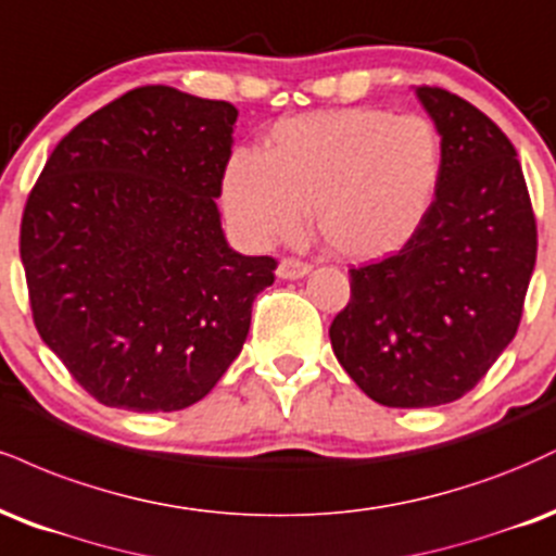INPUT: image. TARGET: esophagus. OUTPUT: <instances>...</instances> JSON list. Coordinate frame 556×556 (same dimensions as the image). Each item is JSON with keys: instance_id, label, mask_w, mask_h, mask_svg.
Here are the masks:
<instances>
[{"instance_id": "34e87169", "label": "esophagus", "mask_w": 556, "mask_h": 556, "mask_svg": "<svg viewBox=\"0 0 556 556\" xmlns=\"http://www.w3.org/2000/svg\"><path fill=\"white\" fill-rule=\"evenodd\" d=\"M309 263H304V260L299 257H283L278 263V278H286V280H293V278H304L306 273H309Z\"/></svg>"}]
</instances>
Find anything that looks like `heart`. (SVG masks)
Instances as JSON below:
<instances>
[{
	"mask_svg": "<svg viewBox=\"0 0 556 556\" xmlns=\"http://www.w3.org/2000/svg\"><path fill=\"white\" fill-rule=\"evenodd\" d=\"M445 168L440 129L424 116L354 106L293 116L263 153L239 150L224 176L231 226L254 247L293 239L312 205L317 233L345 260H380L432 213Z\"/></svg>",
	"mask_w": 556,
	"mask_h": 556,
	"instance_id": "heart-1",
	"label": "heart"
}]
</instances>
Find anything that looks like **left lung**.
Here are the masks:
<instances>
[{"instance_id": "8db88e82", "label": "left lung", "mask_w": 556, "mask_h": 556, "mask_svg": "<svg viewBox=\"0 0 556 556\" xmlns=\"http://www.w3.org/2000/svg\"><path fill=\"white\" fill-rule=\"evenodd\" d=\"M416 96L442 142L432 213L403 250L351 267L330 325L341 367L371 401L427 408L458 401L507 349L536 265V215L507 135L434 85Z\"/></svg>"}]
</instances>
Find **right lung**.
Here are the masks:
<instances>
[{"mask_svg": "<svg viewBox=\"0 0 556 556\" xmlns=\"http://www.w3.org/2000/svg\"><path fill=\"white\" fill-rule=\"evenodd\" d=\"M239 111L146 85L64 135L33 185L20 260L38 336L98 403L181 410L239 356L273 257L226 244L215 198Z\"/></svg>", "mask_w": 556, "mask_h": 556, "instance_id": "1", "label": "right lung"}]
</instances>
